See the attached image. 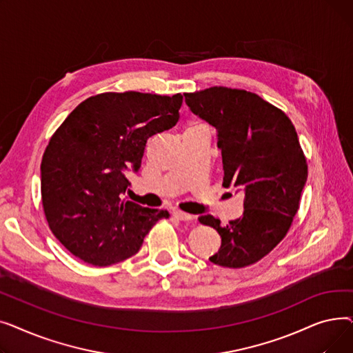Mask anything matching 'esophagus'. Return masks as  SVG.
I'll list each match as a JSON object with an SVG mask.
<instances>
[{
    "label": "esophagus",
    "instance_id": "1",
    "mask_svg": "<svg viewBox=\"0 0 353 353\" xmlns=\"http://www.w3.org/2000/svg\"><path fill=\"white\" fill-rule=\"evenodd\" d=\"M172 217H173V219H177V220H183V221H188V220H192V219H193L192 214H188V213L180 212V210H174V212L172 213Z\"/></svg>",
    "mask_w": 353,
    "mask_h": 353
}]
</instances>
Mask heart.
<instances>
[{
	"label": "heart",
	"instance_id": "heart-1",
	"mask_svg": "<svg viewBox=\"0 0 353 353\" xmlns=\"http://www.w3.org/2000/svg\"><path fill=\"white\" fill-rule=\"evenodd\" d=\"M190 127H205L203 124H200V123H194V124H192Z\"/></svg>",
	"mask_w": 353,
	"mask_h": 353
}]
</instances>
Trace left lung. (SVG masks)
<instances>
[{"label": "left lung", "mask_w": 353, "mask_h": 353, "mask_svg": "<svg viewBox=\"0 0 353 353\" xmlns=\"http://www.w3.org/2000/svg\"><path fill=\"white\" fill-rule=\"evenodd\" d=\"M184 97L217 130L223 186L245 194L243 216L226 226L212 214L199 217L221 237L209 261L230 269L254 265L282 242L299 210L307 164L298 133L281 108L246 90L216 85Z\"/></svg>", "instance_id": "8db88e82"}]
</instances>
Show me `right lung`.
I'll list each match as a JSON object with an SVG mask.
<instances>
[{"label": "right lung", "instance_id": "add662e5", "mask_svg": "<svg viewBox=\"0 0 353 353\" xmlns=\"http://www.w3.org/2000/svg\"><path fill=\"white\" fill-rule=\"evenodd\" d=\"M174 96L101 92L74 108L55 130L41 160V200L52 234L92 266L136 254L169 212L123 199L125 172L141 165L147 139L179 121Z\"/></svg>", "mask_w": 353, "mask_h": 353}]
</instances>
